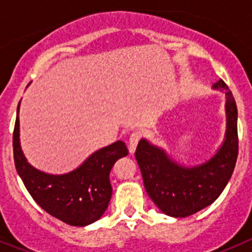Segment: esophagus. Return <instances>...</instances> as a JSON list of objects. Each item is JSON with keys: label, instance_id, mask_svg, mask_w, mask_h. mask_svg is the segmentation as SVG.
<instances>
[{"label": "esophagus", "instance_id": "34e87169", "mask_svg": "<svg viewBox=\"0 0 252 252\" xmlns=\"http://www.w3.org/2000/svg\"><path fill=\"white\" fill-rule=\"evenodd\" d=\"M140 140V133L139 132H132L130 135V140H128V153L132 155L136 150V146H137V142Z\"/></svg>", "mask_w": 252, "mask_h": 252}]
</instances>
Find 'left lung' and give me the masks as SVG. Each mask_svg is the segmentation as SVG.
Instances as JSON below:
<instances>
[{
	"instance_id": "left-lung-1",
	"label": "left lung",
	"mask_w": 252,
	"mask_h": 252,
	"mask_svg": "<svg viewBox=\"0 0 252 252\" xmlns=\"http://www.w3.org/2000/svg\"><path fill=\"white\" fill-rule=\"evenodd\" d=\"M212 88L226 95V132L211 159L186 166L146 139L140 140L136 148L135 157L146 192L158 208L170 217H188L211 206L223 192L235 169L239 154L237 107L222 79Z\"/></svg>"
}]
</instances>
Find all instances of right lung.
Instances as JSON below:
<instances>
[{
  "label": "right lung",
  "mask_w": 252,
  "mask_h": 252,
  "mask_svg": "<svg viewBox=\"0 0 252 252\" xmlns=\"http://www.w3.org/2000/svg\"><path fill=\"white\" fill-rule=\"evenodd\" d=\"M19 111L20 103L13 130V159L31 197L45 212L70 226L84 227L99 220L112 195L111 169L128 154L125 142L116 141L94 151L65 174H49L34 168L22 153Z\"/></svg>",
  "instance_id": "add662e5"
}]
</instances>
